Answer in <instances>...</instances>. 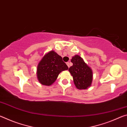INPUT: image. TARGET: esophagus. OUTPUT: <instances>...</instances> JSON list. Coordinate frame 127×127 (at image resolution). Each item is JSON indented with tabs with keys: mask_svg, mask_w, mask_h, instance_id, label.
Masks as SVG:
<instances>
[{
	"mask_svg": "<svg viewBox=\"0 0 127 127\" xmlns=\"http://www.w3.org/2000/svg\"><path fill=\"white\" fill-rule=\"evenodd\" d=\"M66 65H68V68H69V67H70V64H69V62H67V63H66Z\"/></svg>",
	"mask_w": 127,
	"mask_h": 127,
	"instance_id": "obj_1",
	"label": "esophagus"
}]
</instances>
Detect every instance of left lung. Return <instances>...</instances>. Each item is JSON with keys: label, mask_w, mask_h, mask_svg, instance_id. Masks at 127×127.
<instances>
[{"label": "left lung", "mask_w": 127, "mask_h": 127, "mask_svg": "<svg viewBox=\"0 0 127 127\" xmlns=\"http://www.w3.org/2000/svg\"><path fill=\"white\" fill-rule=\"evenodd\" d=\"M71 62L73 65L69 68V71L73 76L75 86L79 90L87 89L92 81L91 69L79 55L73 57Z\"/></svg>", "instance_id": "obj_1"}]
</instances>
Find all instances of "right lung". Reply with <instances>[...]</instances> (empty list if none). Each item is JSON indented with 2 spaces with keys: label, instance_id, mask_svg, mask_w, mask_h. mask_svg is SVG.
Listing matches in <instances>:
<instances>
[{
  "label": "right lung",
  "instance_id": "1",
  "mask_svg": "<svg viewBox=\"0 0 127 127\" xmlns=\"http://www.w3.org/2000/svg\"><path fill=\"white\" fill-rule=\"evenodd\" d=\"M68 69L61 56L51 51L44 55L38 64V80L42 85L50 86L56 81L60 73Z\"/></svg>",
  "mask_w": 127,
  "mask_h": 127
}]
</instances>
